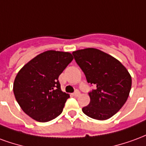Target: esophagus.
<instances>
[{
	"label": "esophagus",
	"mask_w": 146,
	"mask_h": 146,
	"mask_svg": "<svg viewBox=\"0 0 146 146\" xmlns=\"http://www.w3.org/2000/svg\"><path fill=\"white\" fill-rule=\"evenodd\" d=\"M80 95V92L78 90H76V92L73 93V95H74V96H76V97L79 96Z\"/></svg>",
	"instance_id": "esophagus-1"
}]
</instances>
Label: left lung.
Segmentation results:
<instances>
[{"instance_id":"obj_1","label":"left lung","mask_w":146,"mask_h":146,"mask_svg":"<svg viewBox=\"0 0 146 146\" xmlns=\"http://www.w3.org/2000/svg\"><path fill=\"white\" fill-rule=\"evenodd\" d=\"M73 54L88 83L96 86L88 93L91 101L83 108V113L98 120L110 119L128 98L131 88L130 73L119 61L96 48L77 50Z\"/></svg>"}]
</instances>
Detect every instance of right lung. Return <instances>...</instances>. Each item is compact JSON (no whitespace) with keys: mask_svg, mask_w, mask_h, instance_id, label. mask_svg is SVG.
<instances>
[{"mask_svg":"<svg viewBox=\"0 0 146 146\" xmlns=\"http://www.w3.org/2000/svg\"><path fill=\"white\" fill-rule=\"evenodd\" d=\"M73 59L70 52L47 51L27 62L17 73L15 97L23 112L38 122L59 116L69 94L62 92L58 76Z\"/></svg>","mask_w":146,"mask_h":146,"instance_id":"obj_1","label":"right lung"}]
</instances>
